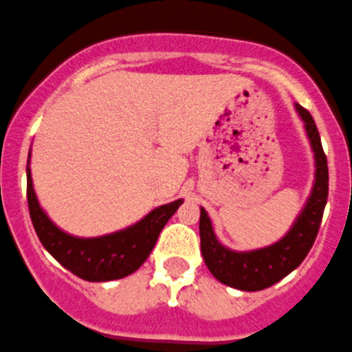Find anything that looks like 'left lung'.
Segmentation results:
<instances>
[{"label": "left lung", "instance_id": "8db88e82", "mask_svg": "<svg viewBox=\"0 0 352 352\" xmlns=\"http://www.w3.org/2000/svg\"><path fill=\"white\" fill-rule=\"evenodd\" d=\"M296 110L304 122L311 150L314 153V182L302 210L294 221L285 236L271 245L256 250H232L217 240L212 223L200 207V250L206 266L214 278L233 289L257 292L274 285L292 273L313 247L320 230L327 197H329V166L321 146L320 133L314 119L304 107L296 103Z\"/></svg>", "mask_w": 352, "mask_h": 352}]
</instances>
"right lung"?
Wrapping results in <instances>:
<instances>
[{
  "label": "right lung",
  "mask_w": 352,
  "mask_h": 352,
  "mask_svg": "<svg viewBox=\"0 0 352 352\" xmlns=\"http://www.w3.org/2000/svg\"><path fill=\"white\" fill-rule=\"evenodd\" d=\"M31 153L28 160V202L32 224L43 247L65 270L86 282H110L135 273L152 252L160 232L183 199L150 210L128 228L102 236H74L60 230L39 206L31 176Z\"/></svg>",
  "instance_id": "right-lung-1"
}]
</instances>
